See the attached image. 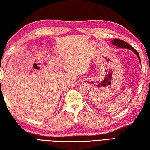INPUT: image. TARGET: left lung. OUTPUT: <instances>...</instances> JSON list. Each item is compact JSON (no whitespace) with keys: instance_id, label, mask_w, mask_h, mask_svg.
<instances>
[{"instance_id":"1","label":"left lung","mask_w":150,"mask_h":150,"mask_svg":"<svg viewBox=\"0 0 150 150\" xmlns=\"http://www.w3.org/2000/svg\"><path fill=\"white\" fill-rule=\"evenodd\" d=\"M112 42L113 45H114L115 46H117V47H119V48H126L129 49V50H133V52L136 54L137 56V58H138L139 62L141 63V60H140V58H139L138 52H137L136 50H135V49L132 47V46L129 45L128 43H127L126 42L120 40V39H114V40L112 41Z\"/></svg>"}]
</instances>
